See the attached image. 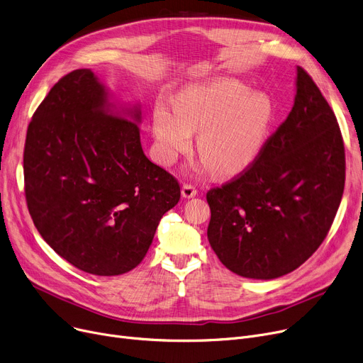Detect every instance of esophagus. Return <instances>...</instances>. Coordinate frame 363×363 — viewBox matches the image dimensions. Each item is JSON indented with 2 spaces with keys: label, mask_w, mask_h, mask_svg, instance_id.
<instances>
[{
  "label": "esophagus",
  "mask_w": 363,
  "mask_h": 363,
  "mask_svg": "<svg viewBox=\"0 0 363 363\" xmlns=\"http://www.w3.org/2000/svg\"><path fill=\"white\" fill-rule=\"evenodd\" d=\"M181 194L184 199H193L197 196V189L196 186L193 185H188V184H184L182 185V189H181Z\"/></svg>",
  "instance_id": "1"
}]
</instances>
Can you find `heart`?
Segmentation results:
<instances>
[{
	"mask_svg": "<svg viewBox=\"0 0 363 363\" xmlns=\"http://www.w3.org/2000/svg\"><path fill=\"white\" fill-rule=\"evenodd\" d=\"M277 119L274 99L252 91L237 79H218L182 91L175 108L157 104L152 113L156 159L172 166L191 150L193 132H199L201 152L193 164L197 174L216 169L231 177L249 169L262 155Z\"/></svg>",
	"mask_w": 363,
	"mask_h": 363,
	"instance_id": "b5f03b06",
	"label": "heart"
}]
</instances>
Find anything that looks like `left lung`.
I'll return each instance as SVG.
<instances>
[{"label": "left lung", "mask_w": 363, "mask_h": 363, "mask_svg": "<svg viewBox=\"0 0 363 363\" xmlns=\"http://www.w3.org/2000/svg\"><path fill=\"white\" fill-rule=\"evenodd\" d=\"M345 178V145L335 114L297 66L287 119L250 169L207 193L208 242L240 277L275 279L290 274L327 237Z\"/></svg>", "instance_id": "1"}]
</instances>
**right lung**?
<instances>
[{
	"instance_id": "right-lung-1",
	"label": "right lung",
	"mask_w": 363,
	"mask_h": 363,
	"mask_svg": "<svg viewBox=\"0 0 363 363\" xmlns=\"http://www.w3.org/2000/svg\"><path fill=\"white\" fill-rule=\"evenodd\" d=\"M141 119L140 101H114L97 74L78 69L51 88L29 123V213L51 249L84 272L132 271L181 199L177 179L144 155Z\"/></svg>"
}]
</instances>
